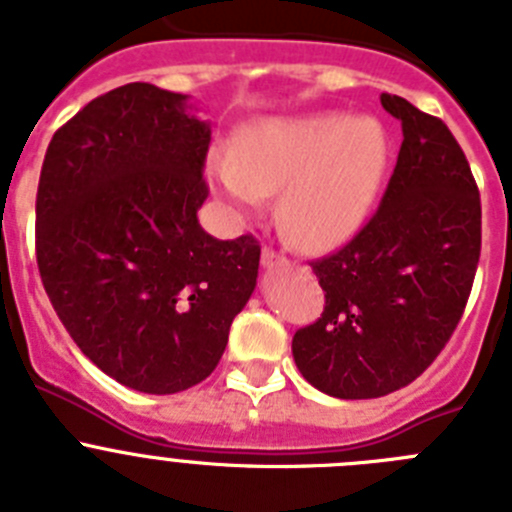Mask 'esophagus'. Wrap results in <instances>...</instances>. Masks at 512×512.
Masks as SVG:
<instances>
[{
    "label": "esophagus",
    "instance_id": "esophagus-1",
    "mask_svg": "<svg viewBox=\"0 0 512 512\" xmlns=\"http://www.w3.org/2000/svg\"><path fill=\"white\" fill-rule=\"evenodd\" d=\"M261 264H264L266 269H284V266H287L289 261L284 259V256H279V253L274 251V248L266 246L264 253H261Z\"/></svg>",
    "mask_w": 512,
    "mask_h": 512
}]
</instances>
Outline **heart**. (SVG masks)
Here are the masks:
<instances>
[{
  "label": "heart",
  "instance_id": "obj_1",
  "mask_svg": "<svg viewBox=\"0 0 512 512\" xmlns=\"http://www.w3.org/2000/svg\"><path fill=\"white\" fill-rule=\"evenodd\" d=\"M387 166V135L374 117L341 112L266 117L233 138V158L210 156L207 176L238 210L279 192L289 241L325 251L364 223Z\"/></svg>",
  "mask_w": 512,
  "mask_h": 512
}]
</instances>
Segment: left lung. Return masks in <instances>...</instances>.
Listing matches in <instances>:
<instances>
[{
  "label": "left lung",
  "mask_w": 512,
  "mask_h": 512,
  "mask_svg": "<svg viewBox=\"0 0 512 512\" xmlns=\"http://www.w3.org/2000/svg\"><path fill=\"white\" fill-rule=\"evenodd\" d=\"M402 122L397 166L377 212L343 248L312 261L323 315L292 338L302 377L341 400L408 387L433 364L467 307L482 248L469 161L446 128L382 94Z\"/></svg>",
  "instance_id": "obj_1"
}]
</instances>
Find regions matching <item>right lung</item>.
<instances>
[{"label":"right lung","mask_w":512,"mask_h":512,"mask_svg":"<svg viewBox=\"0 0 512 512\" xmlns=\"http://www.w3.org/2000/svg\"><path fill=\"white\" fill-rule=\"evenodd\" d=\"M207 148L187 94L135 81L92 99L45 151L40 279L81 354L130 390L210 377L256 287L259 241H217L197 220Z\"/></svg>","instance_id":"obj_1"}]
</instances>
